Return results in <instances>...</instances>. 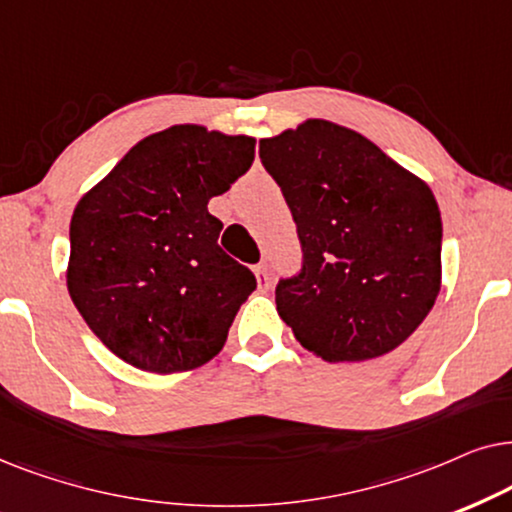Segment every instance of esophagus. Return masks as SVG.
Returning <instances> with one entry per match:
<instances>
[{
	"instance_id": "esophagus-1",
	"label": "esophagus",
	"mask_w": 512,
	"mask_h": 512,
	"mask_svg": "<svg viewBox=\"0 0 512 512\" xmlns=\"http://www.w3.org/2000/svg\"><path fill=\"white\" fill-rule=\"evenodd\" d=\"M255 276H257V283H260V290L267 292L269 285H271V274H269L267 264H257V267H255Z\"/></svg>"
}]
</instances>
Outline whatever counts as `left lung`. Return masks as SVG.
Listing matches in <instances>:
<instances>
[{"label": "left lung", "mask_w": 512, "mask_h": 512, "mask_svg": "<svg viewBox=\"0 0 512 512\" xmlns=\"http://www.w3.org/2000/svg\"><path fill=\"white\" fill-rule=\"evenodd\" d=\"M302 269L276 285L278 316L330 363L398 349L440 292L442 220L426 182L363 135L313 119L260 140Z\"/></svg>", "instance_id": "obj_1"}]
</instances>
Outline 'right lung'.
Returning <instances> with one entry per match:
<instances>
[{"instance_id":"obj_1","label":"right lung","mask_w":512,"mask_h":512,"mask_svg":"<svg viewBox=\"0 0 512 512\" xmlns=\"http://www.w3.org/2000/svg\"><path fill=\"white\" fill-rule=\"evenodd\" d=\"M255 159V140L170 126L140 140L74 208L67 290L114 356L145 372L201 367L227 342L255 274L220 248L208 201Z\"/></svg>"}]
</instances>
